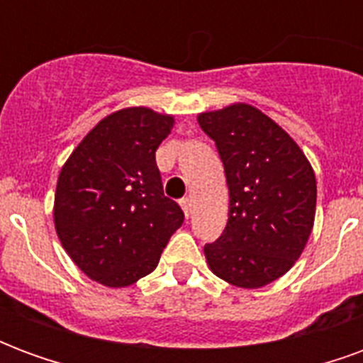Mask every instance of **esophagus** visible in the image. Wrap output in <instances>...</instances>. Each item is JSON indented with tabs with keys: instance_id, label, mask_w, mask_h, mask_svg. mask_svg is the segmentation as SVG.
<instances>
[{
	"instance_id": "34e87169",
	"label": "esophagus",
	"mask_w": 363,
	"mask_h": 363,
	"mask_svg": "<svg viewBox=\"0 0 363 363\" xmlns=\"http://www.w3.org/2000/svg\"><path fill=\"white\" fill-rule=\"evenodd\" d=\"M181 206H182V210H184V213H186V218H190V216H192V212H194V200H192L190 196L182 198Z\"/></svg>"
}]
</instances>
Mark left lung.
I'll use <instances>...</instances> for the list:
<instances>
[{"label": "left lung", "mask_w": 363, "mask_h": 363, "mask_svg": "<svg viewBox=\"0 0 363 363\" xmlns=\"http://www.w3.org/2000/svg\"><path fill=\"white\" fill-rule=\"evenodd\" d=\"M225 169L228 225L204 247L206 262L231 286L257 289L296 264L311 235L315 173L294 138L247 103L198 114Z\"/></svg>", "instance_id": "left-lung-1"}]
</instances>
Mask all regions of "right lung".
<instances>
[{"mask_svg": "<svg viewBox=\"0 0 363 363\" xmlns=\"http://www.w3.org/2000/svg\"><path fill=\"white\" fill-rule=\"evenodd\" d=\"M174 116L128 106L104 116L62 167L54 228L69 259L91 280L126 288L155 270L184 221L163 194L155 163Z\"/></svg>", "mask_w": 363, "mask_h": 363, "instance_id": "add662e5", "label": "right lung"}]
</instances>
